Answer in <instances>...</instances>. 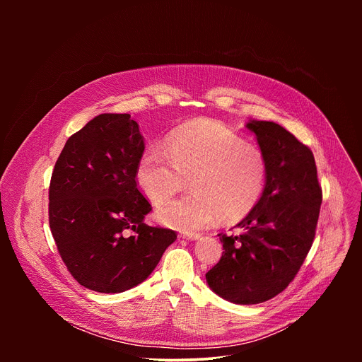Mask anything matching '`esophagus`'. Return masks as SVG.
<instances>
[{
    "mask_svg": "<svg viewBox=\"0 0 362 362\" xmlns=\"http://www.w3.org/2000/svg\"><path fill=\"white\" fill-rule=\"evenodd\" d=\"M179 238H182V239H186V240H196V239H199V238H200V235H199V233H189V232H182V233L179 235Z\"/></svg>",
    "mask_w": 362,
    "mask_h": 362,
    "instance_id": "esophagus-1",
    "label": "esophagus"
}]
</instances>
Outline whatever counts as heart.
<instances>
[{
	"label": "heart",
	"mask_w": 362,
	"mask_h": 362,
	"mask_svg": "<svg viewBox=\"0 0 362 362\" xmlns=\"http://www.w3.org/2000/svg\"><path fill=\"white\" fill-rule=\"evenodd\" d=\"M192 193L162 204L160 223L185 232L211 226L218 218L238 222L259 202L267 180L264 151L216 120H194L168 137V150L147 147L136 180L153 202L162 203L186 186Z\"/></svg>",
	"instance_id": "b5f03b06"
}]
</instances>
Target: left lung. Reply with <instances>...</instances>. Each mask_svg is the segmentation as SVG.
Returning <instances> with one entry per match:
<instances>
[{
    "label": "left lung",
    "mask_w": 362,
    "mask_h": 362,
    "mask_svg": "<svg viewBox=\"0 0 362 362\" xmlns=\"http://www.w3.org/2000/svg\"><path fill=\"white\" fill-rule=\"evenodd\" d=\"M246 127L265 154V187L236 225L243 232L218 235L223 253L206 274L215 293L239 305L265 302L292 282L313 246L322 203L311 148L274 122L249 120Z\"/></svg>",
    "instance_id": "obj_1"
}]
</instances>
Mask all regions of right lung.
<instances>
[{
	"instance_id": "right-lung-1",
	"label": "right lung",
	"mask_w": 362,
	"mask_h": 362,
	"mask_svg": "<svg viewBox=\"0 0 362 362\" xmlns=\"http://www.w3.org/2000/svg\"><path fill=\"white\" fill-rule=\"evenodd\" d=\"M143 151L130 115H98L69 137L51 175V233L73 278L91 291L141 284L177 238L143 222L151 211L136 182Z\"/></svg>"
}]
</instances>
